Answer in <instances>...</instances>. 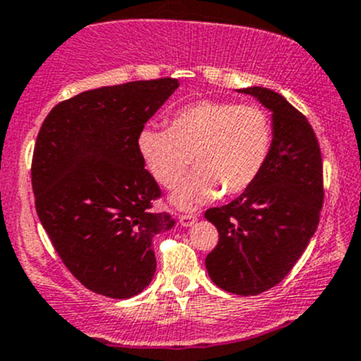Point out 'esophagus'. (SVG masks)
<instances>
[{
	"mask_svg": "<svg viewBox=\"0 0 361 361\" xmlns=\"http://www.w3.org/2000/svg\"><path fill=\"white\" fill-rule=\"evenodd\" d=\"M197 219H199V216L197 214H180V225L185 226V228H188V226H192Z\"/></svg>",
	"mask_w": 361,
	"mask_h": 361,
	"instance_id": "1",
	"label": "esophagus"
}]
</instances>
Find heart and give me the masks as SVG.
I'll list each match as a JSON object with an SVG mask.
<instances>
[{
	"label": "heart",
	"mask_w": 361,
	"mask_h": 361,
	"mask_svg": "<svg viewBox=\"0 0 361 361\" xmlns=\"http://www.w3.org/2000/svg\"><path fill=\"white\" fill-rule=\"evenodd\" d=\"M271 140L270 117L257 105L200 100L178 109L168 130L143 128L136 149L164 188L180 183L190 161L197 166L171 195L174 207L193 209L219 190L223 195L247 190L267 164Z\"/></svg>",
	"instance_id": "1"
}]
</instances>
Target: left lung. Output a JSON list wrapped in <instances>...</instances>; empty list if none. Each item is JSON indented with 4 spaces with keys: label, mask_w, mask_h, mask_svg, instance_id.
Wrapping results in <instances>:
<instances>
[{
    "label": "left lung",
    "mask_w": 361,
    "mask_h": 361,
    "mask_svg": "<svg viewBox=\"0 0 361 361\" xmlns=\"http://www.w3.org/2000/svg\"><path fill=\"white\" fill-rule=\"evenodd\" d=\"M237 91L271 112V150L247 190L206 211L219 233L206 268L223 290L256 295L286 279L317 231L324 202L322 154L308 119L282 94L261 86Z\"/></svg>",
    "instance_id": "left-lung-1"
}]
</instances>
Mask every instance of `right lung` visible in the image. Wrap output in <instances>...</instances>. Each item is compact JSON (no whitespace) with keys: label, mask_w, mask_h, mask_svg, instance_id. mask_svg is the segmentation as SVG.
Returning <instances> with one entry per match:
<instances>
[{"label":"right lung","mask_w":361,"mask_h":361,"mask_svg":"<svg viewBox=\"0 0 361 361\" xmlns=\"http://www.w3.org/2000/svg\"><path fill=\"white\" fill-rule=\"evenodd\" d=\"M178 86L164 78L85 91L55 105L37 135V216L63 264L97 294L128 299L145 289L157 268L152 240L176 223L152 211L161 188L136 138Z\"/></svg>","instance_id":"right-lung-1"}]
</instances>
